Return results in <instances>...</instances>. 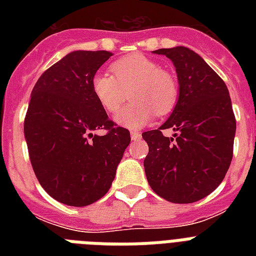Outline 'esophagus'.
<instances>
[{
  "instance_id": "obj_1",
  "label": "esophagus",
  "mask_w": 256,
  "mask_h": 256,
  "mask_svg": "<svg viewBox=\"0 0 256 256\" xmlns=\"http://www.w3.org/2000/svg\"><path fill=\"white\" fill-rule=\"evenodd\" d=\"M130 136H132V140H140V132H136V130H132V132H130Z\"/></svg>"
}]
</instances>
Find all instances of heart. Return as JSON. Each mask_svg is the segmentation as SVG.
Masks as SVG:
<instances>
[{"instance_id": "obj_1", "label": "heart", "mask_w": 256, "mask_h": 256, "mask_svg": "<svg viewBox=\"0 0 256 256\" xmlns=\"http://www.w3.org/2000/svg\"><path fill=\"white\" fill-rule=\"evenodd\" d=\"M112 74L98 72L92 80V94L110 114L120 110L130 92L132 102L116 116L130 128H142L156 116H166L178 102L179 88L168 72L144 54H130L110 65Z\"/></svg>"}]
</instances>
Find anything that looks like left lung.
I'll use <instances>...</instances> for the list:
<instances>
[{
	"label": "left lung",
	"instance_id": "obj_1",
	"mask_svg": "<svg viewBox=\"0 0 256 256\" xmlns=\"http://www.w3.org/2000/svg\"><path fill=\"white\" fill-rule=\"evenodd\" d=\"M176 70L179 98L160 128L142 134L148 144L144 166L156 194L172 203H192L211 194L230 168L236 128L226 84L188 48L158 49ZM176 134L164 137L162 130Z\"/></svg>",
	"mask_w": 256,
	"mask_h": 256
}]
</instances>
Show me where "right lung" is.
Instances as JSON below:
<instances>
[{
  "label": "right lung",
  "instance_id": "1",
  "mask_svg": "<svg viewBox=\"0 0 256 256\" xmlns=\"http://www.w3.org/2000/svg\"><path fill=\"white\" fill-rule=\"evenodd\" d=\"M110 56L72 52L50 66L32 92L24 124L30 162L44 190L68 206H88L108 192L132 140L92 94V77Z\"/></svg>",
  "mask_w": 256,
  "mask_h": 256
}]
</instances>
